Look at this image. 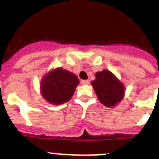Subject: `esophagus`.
<instances>
[{"instance_id":"34e87169","label":"esophagus","mask_w":159,"mask_h":159,"mask_svg":"<svg viewBox=\"0 0 159 159\" xmlns=\"http://www.w3.org/2000/svg\"><path fill=\"white\" fill-rule=\"evenodd\" d=\"M89 80H82V85H88L89 84Z\"/></svg>"}]
</instances>
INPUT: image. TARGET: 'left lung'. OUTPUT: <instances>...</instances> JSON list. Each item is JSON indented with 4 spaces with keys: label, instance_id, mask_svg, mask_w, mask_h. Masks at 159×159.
I'll use <instances>...</instances> for the list:
<instances>
[{
    "label": "left lung",
    "instance_id": "8db88e82",
    "mask_svg": "<svg viewBox=\"0 0 159 159\" xmlns=\"http://www.w3.org/2000/svg\"><path fill=\"white\" fill-rule=\"evenodd\" d=\"M91 84L100 102L107 107H114L123 100L125 87L114 73L107 69L97 72Z\"/></svg>",
    "mask_w": 159,
    "mask_h": 159
}]
</instances>
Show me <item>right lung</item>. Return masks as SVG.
Instances as JSON below:
<instances>
[{"mask_svg":"<svg viewBox=\"0 0 159 159\" xmlns=\"http://www.w3.org/2000/svg\"><path fill=\"white\" fill-rule=\"evenodd\" d=\"M78 84L77 75L62 67H57L42 77L40 93L50 104L61 105L72 98Z\"/></svg>","mask_w":159,"mask_h":159,"instance_id":"1","label":"right lung"}]
</instances>
